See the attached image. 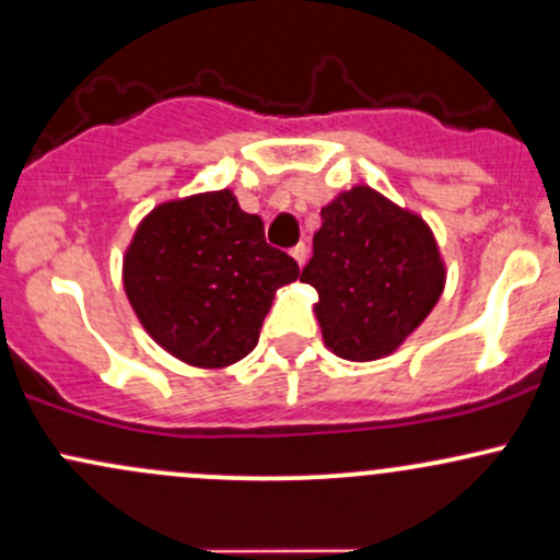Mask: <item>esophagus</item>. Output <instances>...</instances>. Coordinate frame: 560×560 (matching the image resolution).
I'll list each match as a JSON object with an SVG mask.
<instances>
[{"instance_id": "1", "label": "esophagus", "mask_w": 560, "mask_h": 560, "mask_svg": "<svg viewBox=\"0 0 560 560\" xmlns=\"http://www.w3.org/2000/svg\"><path fill=\"white\" fill-rule=\"evenodd\" d=\"M290 255L294 257V260H298V266H300V268H303V266H305V260H308V247H305V244H303V242H300V244H294V247H292V252H290Z\"/></svg>"}]
</instances>
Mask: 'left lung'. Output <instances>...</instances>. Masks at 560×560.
<instances>
[{"label":"left lung","mask_w":560,"mask_h":560,"mask_svg":"<svg viewBox=\"0 0 560 560\" xmlns=\"http://www.w3.org/2000/svg\"><path fill=\"white\" fill-rule=\"evenodd\" d=\"M300 281L318 292L324 342L348 361H374L393 353L433 311L444 266L417 214L355 186L322 210Z\"/></svg>","instance_id":"8db88e82"}]
</instances>
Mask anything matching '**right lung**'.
Instances as JSON below:
<instances>
[{
	"label": "right lung",
	"instance_id": "obj_1",
	"mask_svg": "<svg viewBox=\"0 0 560 560\" xmlns=\"http://www.w3.org/2000/svg\"><path fill=\"white\" fill-rule=\"evenodd\" d=\"M300 276L270 247L257 214L231 190L156 207L125 257V290L140 324L194 366H229L260 340L273 292Z\"/></svg>",
	"mask_w": 560,
	"mask_h": 560
}]
</instances>
